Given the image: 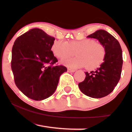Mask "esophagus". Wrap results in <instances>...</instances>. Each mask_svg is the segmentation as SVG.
<instances>
[{
  "label": "esophagus",
  "mask_w": 132,
  "mask_h": 132,
  "mask_svg": "<svg viewBox=\"0 0 132 132\" xmlns=\"http://www.w3.org/2000/svg\"><path fill=\"white\" fill-rule=\"evenodd\" d=\"M75 71V70L71 69V68H68V72H69V73H74Z\"/></svg>",
  "instance_id": "obj_1"
}]
</instances>
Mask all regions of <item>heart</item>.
<instances>
[{
	"mask_svg": "<svg viewBox=\"0 0 132 132\" xmlns=\"http://www.w3.org/2000/svg\"><path fill=\"white\" fill-rule=\"evenodd\" d=\"M52 49L56 56L62 59L73 56L76 53V57L64 62L67 66L72 68L86 66L88 70L94 69L103 62L106 55L103 45L92 39L73 41L69 43L65 41H56Z\"/></svg>",
	"mask_w": 132,
	"mask_h": 132,
	"instance_id": "heart-1",
	"label": "heart"
}]
</instances>
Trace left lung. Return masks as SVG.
Listing matches in <instances>:
<instances>
[{"label": "left lung", "instance_id": "left-lung-1", "mask_svg": "<svg viewBox=\"0 0 132 132\" xmlns=\"http://www.w3.org/2000/svg\"><path fill=\"white\" fill-rule=\"evenodd\" d=\"M97 39L106 50L104 62L95 71L85 72L86 77L79 87L85 95L102 98L113 91L121 77L122 65V49L118 40L106 30L100 29L88 35Z\"/></svg>", "mask_w": 132, "mask_h": 132}]
</instances>
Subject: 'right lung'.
Wrapping results in <instances>:
<instances>
[{
	"mask_svg": "<svg viewBox=\"0 0 132 132\" xmlns=\"http://www.w3.org/2000/svg\"><path fill=\"white\" fill-rule=\"evenodd\" d=\"M55 38L43 30L32 29L16 39L12 49L11 69L17 88L30 99L44 100L56 89L59 77L67 71L55 65L51 50Z\"/></svg>",
	"mask_w": 132,
	"mask_h": 132,
	"instance_id": "add662e5",
	"label": "right lung"
}]
</instances>
